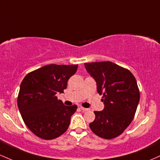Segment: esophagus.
Returning a JSON list of instances; mask_svg holds the SVG:
<instances>
[{"label":"esophagus","instance_id":"1","mask_svg":"<svg viewBox=\"0 0 160 160\" xmlns=\"http://www.w3.org/2000/svg\"><path fill=\"white\" fill-rule=\"evenodd\" d=\"M80 109H81L82 111H83V112H87V111H88V110H89V108H83V107H80Z\"/></svg>","mask_w":160,"mask_h":160}]
</instances>
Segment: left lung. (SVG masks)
Instances as JSON below:
<instances>
[{"mask_svg": "<svg viewBox=\"0 0 160 160\" xmlns=\"http://www.w3.org/2000/svg\"><path fill=\"white\" fill-rule=\"evenodd\" d=\"M86 70L96 82L102 95V111L94 112L96 118L89 128L97 136L112 139L122 134L134 118L140 92L134 75L111 61L85 63Z\"/></svg>", "mask_w": 160, "mask_h": 160, "instance_id": "left-lung-1", "label": "left lung"}]
</instances>
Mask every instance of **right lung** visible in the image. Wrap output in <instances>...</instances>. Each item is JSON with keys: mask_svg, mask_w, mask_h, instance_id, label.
Returning a JSON list of instances; mask_svg holds the SVG:
<instances>
[{"mask_svg": "<svg viewBox=\"0 0 160 160\" xmlns=\"http://www.w3.org/2000/svg\"><path fill=\"white\" fill-rule=\"evenodd\" d=\"M78 65L48 64L30 72L20 84L17 104L23 122L40 138L52 140L68 130L77 106H64L56 94L64 92Z\"/></svg>", "mask_w": 160, "mask_h": 160, "instance_id": "obj_1", "label": "right lung"}]
</instances>
